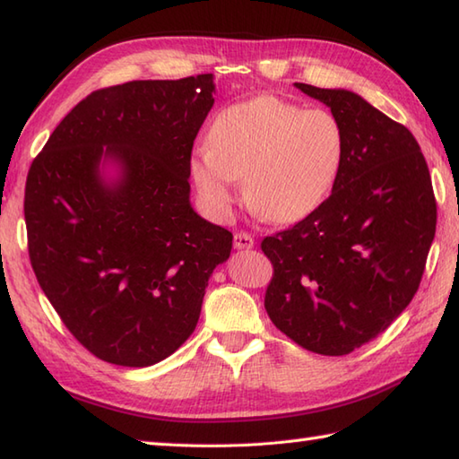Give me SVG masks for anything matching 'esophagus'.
<instances>
[{
  "label": "esophagus",
  "instance_id": "1",
  "mask_svg": "<svg viewBox=\"0 0 459 459\" xmlns=\"http://www.w3.org/2000/svg\"><path fill=\"white\" fill-rule=\"evenodd\" d=\"M252 247H255V238L247 235V232H237L235 235V248L237 250H248Z\"/></svg>",
  "mask_w": 459,
  "mask_h": 459
}]
</instances>
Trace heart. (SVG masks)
Returning a JSON list of instances; mask_svg holds the SVG:
<instances>
[{"label": "heart", "instance_id": "obj_1", "mask_svg": "<svg viewBox=\"0 0 459 459\" xmlns=\"http://www.w3.org/2000/svg\"><path fill=\"white\" fill-rule=\"evenodd\" d=\"M345 155V128L333 112L260 94L214 116L209 148L195 152L191 178L212 217H230L242 179L252 211L296 222L329 197Z\"/></svg>", "mask_w": 459, "mask_h": 459}]
</instances>
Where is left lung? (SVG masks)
<instances>
[{
	"label": "left lung",
	"mask_w": 459,
	"mask_h": 459,
	"mask_svg": "<svg viewBox=\"0 0 459 459\" xmlns=\"http://www.w3.org/2000/svg\"><path fill=\"white\" fill-rule=\"evenodd\" d=\"M296 89L341 120L347 155L321 207L262 240L274 266L264 307L298 345L339 357L411 304L436 235V199L420 145L403 124L345 89Z\"/></svg>",
	"instance_id": "obj_1"
}]
</instances>
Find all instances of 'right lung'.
<instances>
[{
    "mask_svg": "<svg viewBox=\"0 0 459 459\" xmlns=\"http://www.w3.org/2000/svg\"><path fill=\"white\" fill-rule=\"evenodd\" d=\"M214 76L86 96L25 185L29 258L68 331L106 363L150 367L197 327L232 235L191 207V150Z\"/></svg>",
    "mask_w": 459,
    "mask_h": 459,
    "instance_id": "obj_1",
    "label": "right lung"
}]
</instances>
